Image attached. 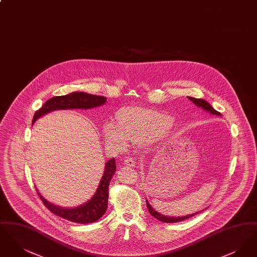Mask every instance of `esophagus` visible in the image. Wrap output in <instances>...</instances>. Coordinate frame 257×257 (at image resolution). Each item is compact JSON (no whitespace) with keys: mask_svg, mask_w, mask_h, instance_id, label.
I'll return each instance as SVG.
<instances>
[{"mask_svg":"<svg viewBox=\"0 0 257 257\" xmlns=\"http://www.w3.org/2000/svg\"><path fill=\"white\" fill-rule=\"evenodd\" d=\"M124 165L130 168H135L137 165V161L135 158H126L124 160Z\"/></svg>","mask_w":257,"mask_h":257,"instance_id":"esophagus-1","label":"esophagus"}]
</instances>
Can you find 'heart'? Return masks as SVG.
I'll return each mask as SVG.
<instances>
[{
    "mask_svg": "<svg viewBox=\"0 0 257 257\" xmlns=\"http://www.w3.org/2000/svg\"><path fill=\"white\" fill-rule=\"evenodd\" d=\"M115 122L103 126L105 141L112 147L122 149L128 143L144 145L165 133L171 126V117L158 110L129 107L118 110Z\"/></svg>",
    "mask_w": 257,
    "mask_h": 257,
    "instance_id": "heart-1",
    "label": "heart"
}]
</instances>
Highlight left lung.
Instances as JSON below:
<instances>
[{
	"label": "left lung",
	"mask_w": 257,
	"mask_h": 257,
	"mask_svg": "<svg viewBox=\"0 0 257 257\" xmlns=\"http://www.w3.org/2000/svg\"><path fill=\"white\" fill-rule=\"evenodd\" d=\"M188 98L195 104L196 105L197 107H199V108H201L202 110H206L208 112H210L211 114H215V115H220V112L219 111H217V110H215L209 103H208L207 101H205L204 99H198V98H194V97H189ZM147 209H148V211H149V213L155 218V219H157V220H160V221H162V222H167V223H171V222H177V221H182V220H187V219H190L191 217H193V216H196V214H198V213H200L201 211H199V212H196V213H194V214H190V215H187V216H182V217H169V216H165V215H162V214H160L158 213L157 211H155V209L152 207L150 204H149V202L147 200Z\"/></svg>",
	"instance_id": "1"
}]
</instances>
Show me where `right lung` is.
<instances>
[{
  "instance_id": "1",
  "label": "right lung",
  "mask_w": 257,
  "mask_h": 257,
  "mask_svg": "<svg viewBox=\"0 0 257 257\" xmlns=\"http://www.w3.org/2000/svg\"><path fill=\"white\" fill-rule=\"evenodd\" d=\"M107 101L104 96L88 94L86 92H72L67 95L55 96L47 100L44 105L35 112L32 122H36L37 118L56 110L67 109H91L102 106ZM115 160L110 159L105 165V171L100 180L96 193L83 205L75 208H63L54 205L41 196L37 189V194L50 211L62 219L78 223H90L99 220L107 211L109 198V185L110 179L115 172Z\"/></svg>"
}]
</instances>
